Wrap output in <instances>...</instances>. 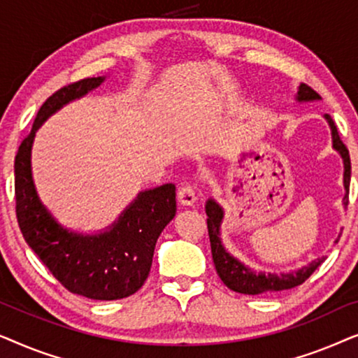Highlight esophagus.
<instances>
[{"label":"esophagus","instance_id":"esophagus-1","mask_svg":"<svg viewBox=\"0 0 358 358\" xmlns=\"http://www.w3.org/2000/svg\"><path fill=\"white\" fill-rule=\"evenodd\" d=\"M178 200L182 205H192L195 200H197V195H195V189L192 184H184L182 187L178 190Z\"/></svg>","mask_w":358,"mask_h":358}]
</instances>
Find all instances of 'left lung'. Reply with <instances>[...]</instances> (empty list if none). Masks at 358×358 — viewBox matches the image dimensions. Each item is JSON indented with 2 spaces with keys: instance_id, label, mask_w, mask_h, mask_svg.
I'll return each mask as SVG.
<instances>
[{
  "instance_id": "obj_1",
  "label": "left lung",
  "mask_w": 358,
  "mask_h": 358,
  "mask_svg": "<svg viewBox=\"0 0 358 358\" xmlns=\"http://www.w3.org/2000/svg\"><path fill=\"white\" fill-rule=\"evenodd\" d=\"M320 99V94L310 87L305 83L300 85V91H298V101H316ZM327 122H329L331 130H332V143L334 148L339 151L344 158V184L345 190L349 194V185H350V156L349 150L344 145V141L341 140L337 127L332 120L329 114L324 115ZM347 194L344 197V205H349L347 200ZM205 212H207V228H208V236H210V246H212V257L217 273L222 278V282L227 285L229 290L236 293H244V295H261V293H275L282 290H290L293 287L301 285L306 278H310L313 272L322 264V259L313 261L310 266L300 268L298 272L292 273H282V275H273V273H256L249 271L248 267H244L241 262L229 256L222 246V241L218 238L220 231V223H222L223 212L218 207V203H215L213 200H208L205 205Z\"/></svg>"
}]
</instances>
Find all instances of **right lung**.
<instances>
[{"instance_id": "right-lung-1", "label": "right lung", "mask_w": 358, "mask_h": 358, "mask_svg": "<svg viewBox=\"0 0 358 358\" xmlns=\"http://www.w3.org/2000/svg\"><path fill=\"white\" fill-rule=\"evenodd\" d=\"M104 78H85L43 102L14 161L16 217L26 243L68 292L91 300H119L140 290L150 275L156 239L176 215V185L145 190L110 231L80 236L63 229L38 202L31 178L34 134L63 104L85 96Z\"/></svg>"}]
</instances>
